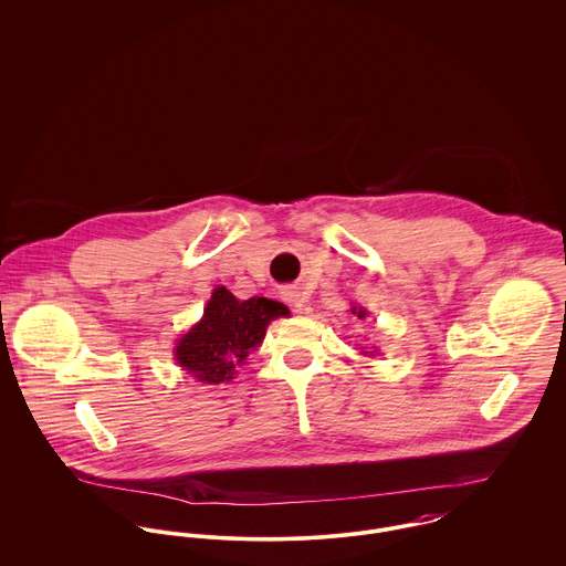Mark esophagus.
<instances>
[{
  "mask_svg": "<svg viewBox=\"0 0 566 566\" xmlns=\"http://www.w3.org/2000/svg\"><path fill=\"white\" fill-rule=\"evenodd\" d=\"M284 295H286V300L295 306V311H302V308H304V300L300 297V293H297V291H286Z\"/></svg>",
  "mask_w": 566,
  "mask_h": 566,
  "instance_id": "esophagus-1",
  "label": "esophagus"
}]
</instances>
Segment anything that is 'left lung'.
<instances>
[{
  "label": "left lung",
  "instance_id": "left-lung-1",
  "mask_svg": "<svg viewBox=\"0 0 566 566\" xmlns=\"http://www.w3.org/2000/svg\"><path fill=\"white\" fill-rule=\"evenodd\" d=\"M352 314H356L358 318H365V316H367V311H365V308H356V306H354V308H352ZM369 354H374V352H369Z\"/></svg>",
  "mask_w": 566,
  "mask_h": 566
}]
</instances>
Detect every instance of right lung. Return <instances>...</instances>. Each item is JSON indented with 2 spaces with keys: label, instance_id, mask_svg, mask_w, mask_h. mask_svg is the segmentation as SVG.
<instances>
[{
  "label": "right lung",
  "instance_id": "1",
  "mask_svg": "<svg viewBox=\"0 0 566 566\" xmlns=\"http://www.w3.org/2000/svg\"><path fill=\"white\" fill-rule=\"evenodd\" d=\"M289 308L266 297L237 300L226 286H217L203 316L178 340V365L203 384L230 381L239 365L255 349L266 327Z\"/></svg>",
  "mask_w": 566,
  "mask_h": 566
}]
</instances>
